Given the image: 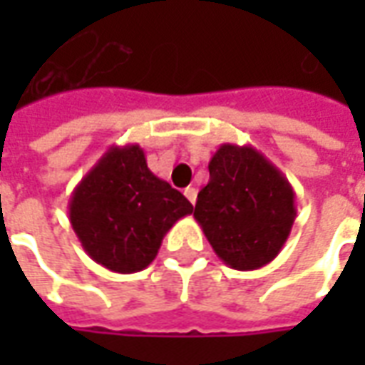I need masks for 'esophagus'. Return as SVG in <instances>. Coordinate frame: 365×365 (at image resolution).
I'll list each match as a JSON object with an SVG mask.
<instances>
[{
	"mask_svg": "<svg viewBox=\"0 0 365 365\" xmlns=\"http://www.w3.org/2000/svg\"><path fill=\"white\" fill-rule=\"evenodd\" d=\"M183 195L190 199L191 203H195V201H197V190H195V187H185Z\"/></svg>",
	"mask_w": 365,
	"mask_h": 365,
	"instance_id": "1",
	"label": "esophagus"
}]
</instances>
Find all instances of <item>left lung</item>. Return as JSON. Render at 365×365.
Returning <instances> with one entry per match:
<instances>
[{
    "label": "left lung",
    "mask_w": 365,
    "mask_h": 365,
    "mask_svg": "<svg viewBox=\"0 0 365 365\" xmlns=\"http://www.w3.org/2000/svg\"><path fill=\"white\" fill-rule=\"evenodd\" d=\"M195 221L227 266L258 269L274 260L297 217L287 178L254 146L221 144L199 191Z\"/></svg>",
    "instance_id": "1"
}]
</instances>
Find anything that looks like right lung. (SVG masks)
<instances>
[{"label": "right lung", "mask_w": 365, "mask_h": 365, "mask_svg": "<svg viewBox=\"0 0 365 365\" xmlns=\"http://www.w3.org/2000/svg\"><path fill=\"white\" fill-rule=\"evenodd\" d=\"M193 205L150 172L138 144L111 146L76 185L68 217L91 260L117 274L150 266Z\"/></svg>", "instance_id": "obj_1"}]
</instances>
